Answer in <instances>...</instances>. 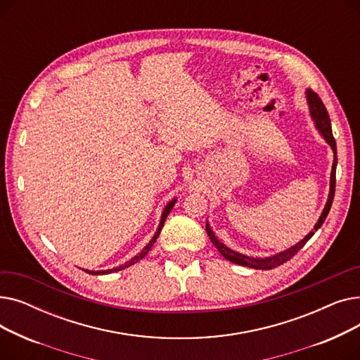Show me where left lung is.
I'll use <instances>...</instances> for the list:
<instances>
[{
    "label": "left lung",
    "mask_w": 360,
    "mask_h": 360,
    "mask_svg": "<svg viewBox=\"0 0 360 360\" xmlns=\"http://www.w3.org/2000/svg\"><path fill=\"white\" fill-rule=\"evenodd\" d=\"M307 101H308V105H309V113L311 117L315 122V127L316 129L319 131V134L324 137V140L328 143V146L333 148V153H334V162H333V167H331V176H330V193H328V200L326 202V207L323 213H321L318 221L315 223L314 226V231L309 232L304 239L299 240L296 245H293V247H290L289 250L286 251H281L276 255H271V257H266V258H252V257H248V255H243V254H239L231 248L226 247V245L223 242H220L214 232L212 231L209 221L205 223V231H207V235H209L210 240L213 242L214 247L217 248V251L226 258L229 259L231 262H235V264H239V266H243V267H250V269H255V270H271V269H276L278 266H281V264H285L286 261H289L295 254H297V251L300 248H304V245L314 236V233L323 226V223L326 221L327 216H328V212L331 209V204H333V200H334V191H335V167H337V147H335V140L333 137V131H331V121H330V117H328V112L323 103V101L319 99L318 94L315 91H312L311 89H307Z\"/></svg>",
    "instance_id": "8db88e82"
}]
</instances>
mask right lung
<instances>
[{
	"label": "right lung",
	"mask_w": 360,
	"mask_h": 360,
	"mask_svg": "<svg viewBox=\"0 0 360 360\" xmlns=\"http://www.w3.org/2000/svg\"><path fill=\"white\" fill-rule=\"evenodd\" d=\"M175 202H176V198H174L172 201H169L167 204H166V207L163 209V213H162V217H160V223H159V228H158V231H156V233L153 235V238L150 239V242L146 245V247L141 250V252L139 254V255H136L134 258H131L129 261H127L125 264H122V266H120V267H115V269H110V270H102V271H90V270H84L86 273H89V274H93V276H99V274H109V273H115V271H120V270H124V269H127V267H129V266H132V264H136V262H139L141 258H144L146 255H147V252L151 250V247H153L155 245V242H156V239H158V236L160 235V232H162V228H163V224H165V220H166V217H167V214L170 213V210L174 209V205H175Z\"/></svg>",
	"instance_id": "obj_1"
}]
</instances>
